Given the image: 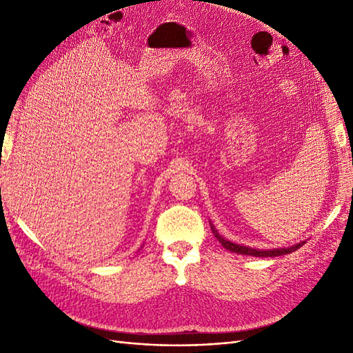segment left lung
I'll return each mask as SVG.
<instances>
[{"label": "left lung", "instance_id": "8db88e82", "mask_svg": "<svg viewBox=\"0 0 353 353\" xmlns=\"http://www.w3.org/2000/svg\"><path fill=\"white\" fill-rule=\"evenodd\" d=\"M210 228H212V232L215 234V237L218 239V241L227 250L230 252H234V253H240V254H249V256H259V258H274V256H281V254H288L292 253L297 249H301L302 245L305 244V241L302 243H297L294 245H290V248H281V249H271V250H265V249H253V248H248V245H241V244H237V243H232L227 239L221 237L218 231L215 230V227L212 225L210 223Z\"/></svg>", "mask_w": 353, "mask_h": 353}]
</instances>
